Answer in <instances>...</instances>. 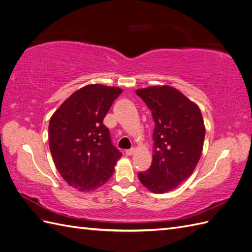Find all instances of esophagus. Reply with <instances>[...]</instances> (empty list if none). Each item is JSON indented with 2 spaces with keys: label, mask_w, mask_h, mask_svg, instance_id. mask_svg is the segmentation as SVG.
Returning a JSON list of instances; mask_svg holds the SVG:
<instances>
[{
  "label": "esophagus",
  "mask_w": 252,
  "mask_h": 252,
  "mask_svg": "<svg viewBox=\"0 0 252 252\" xmlns=\"http://www.w3.org/2000/svg\"><path fill=\"white\" fill-rule=\"evenodd\" d=\"M125 152H126V155H127V156H132V155H134L135 149H134V148H131V149H128V150H126Z\"/></svg>",
  "instance_id": "34e87169"
}]
</instances>
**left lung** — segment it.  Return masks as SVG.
<instances>
[{"label": "left lung", "mask_w": 252, "mask_h": 252, "mask_svg": "<svg viewBox=\"0 0 252 252\" xmlns=\"http://www.w3.org/2000/svg\"><path fill=\"white\" fill-rule=\"evenodd\" d=\"M152 112L155 151L139 180L149 191L165 193L187 180L200 161L205 139L201 110L194 102L169 85L135 90Z\"/></svg>", "instance_id": "obj_1"}]
</instances>
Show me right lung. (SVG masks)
Segmentation results:
<instances>
[{"label":"right lung","mask_w":252,"mask_h":252,"mask_svg":"<svg viewBox=\"0 0 252 252\" xmlns=\"http://www.w3.org/2000/svg\"><path fill=\"white\" fill-rule=\"evenodd\" d=\"M123 89L86 85L69 96L49 122V148L57 169L68 185L82 192L107 182L121 152L110 141L103 120Z\"/></svg>","instance_id":"add662e5"}]
</instances>
